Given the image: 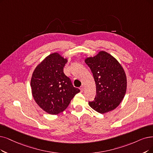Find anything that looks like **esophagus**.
Returning <instances> with one entry per match:
<instances>
[{
  "mask_svg": "<svg viewBox=\"0 0 153 153\" xmlns=\"http://www.w3.org/2000/svg\"><path fill=\"white\" fill-rule=\"evenodd\" d=\"M80 89L81 91H83L84 90V89H85V88H84V86H82V87L80 88Z\"/></svg>",
  "mask_w": 153,
  "mask_h": 153,
  "instance_id": "obj_1",
  "label": "esophagus"
}]
</instances>
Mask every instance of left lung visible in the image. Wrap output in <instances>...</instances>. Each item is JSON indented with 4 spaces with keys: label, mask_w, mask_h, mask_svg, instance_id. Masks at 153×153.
I'll use <instances>...</instances> for the list:
<instances>
[{
    "label": "left lung",
    "mask_w": 153,
    "mask_h": 153,
    "mask_svg": "<svg viewBox=\"0 0 153 153\" xmlns=\"http://www.w3.org/2000/svg\"><path fill=\"white\" fill-rule=\"evenodd\" d=\"M85 62L93 73L96 85L97 94L94 100L88 102L90 107L100 114L113 111L126 93L127 77L123 67L105 51L86 58Z\"/></svg>",
    "instance_id": "8db88e82"
}]
</instances>
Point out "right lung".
<instances>
[{"label":"right lung","instance_id":"1","mask_svg":"<svg viewBox=\"0 0 153 153\" xmlns=\"http://www.w3.org/2000/svg\"><path fill=\"white\" fill-rule=\"evenodd\" d=\"M67 62L68 59L54 52L38 64L33 73L30 88L34 100L49 114L62 112L80 91L65 75L63 68Z\"/></svg>","mask_w":153,"mask_h":153}]
</instances>
